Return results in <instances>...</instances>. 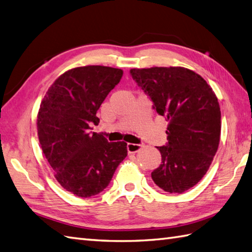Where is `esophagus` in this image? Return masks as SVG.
I'll return each mask as SVG.
<instances>
[{"mask_svg":"<svg viewBox=\"0 0 252 252\" xmlns=\"http://www.w3.org/2000/svg\"><path fill=\"white\" fill-rule=\"evenodd\" d=\"M126 148H127L128 154H135V153H137V151L140 150V148H142V145L128 143L127 146H126Z\"/></svg>","mask_w":252,"mask_h":252,"instance_id":"obj_1","label":"esophagus"}]
</instances>
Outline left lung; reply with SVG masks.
Listing matches in <instances>:
<instances>
[{
    "mask_svg": "<svg viewBox=\"0 0 252 252\" xmlns=\"http://www.w3.org/2000/svg\"><path fill=\"white\" fill-rule=\"evenodd\" d=\"M130 73L153 99L158 114L168 121V143L157 147L162 162L151 178L168 193L189 190L204 177L218 150L217 96L202 76L186 67L132 68Z\"/></svg>",
    "mask_w": 252,
    "mask_h": 252,
    "instance_id": "1",
    "label": "left lung"
}]
</instances>
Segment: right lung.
I'll list each match as a JSON object with an SVG mask.
<instances>
[{
  "label": "right lung",
  "instance_id": "1",
  "mask_svg": "<svg viewBox=\"0 0 252 252\" xmlns=\"http://www.w3.org/2000/svg\"><path fill=\"white\" fill-rule=\"evenodd\" d=\"M124 75L120 68L87 65L68 69L46 92L37 114V135L58 183L79 197L98 194L127 156L126 143L89 133L97 109Z\"/></svg>",
  "mask_w": 252,
  "mask_h": 252
}]
</instances>
